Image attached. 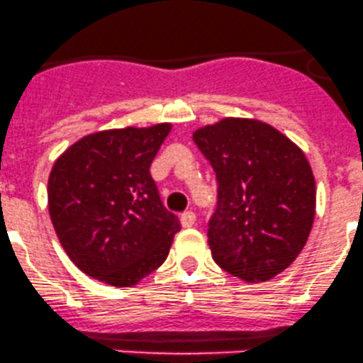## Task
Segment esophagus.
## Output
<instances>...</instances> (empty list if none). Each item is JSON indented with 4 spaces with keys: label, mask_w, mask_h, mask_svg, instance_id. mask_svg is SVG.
I'll use <instances>...</instances> for the list:
<instances>
[{
    "label": "esophagus",
    "mask_w": 363,
    "mask_h": 363,
    "mask_svg": "<svg viewBox=\"0 0 363 363\" xmlns=\"http://www.w3.org/2000/svg\"><path fill=\"white\" fill-rule=\"evenodd\" d=\"M180 221H182V225H183V227H185V228L194 227V225H196V221H197L196 213H192V211H185V213H182Z\"/></svg>",
    "instance_id": "esophagus-1"
}]
</instances>
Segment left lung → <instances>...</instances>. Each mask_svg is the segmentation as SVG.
Segmentation results:
<instances>
[{
  "label": "left lung",
  "mask_w": 363,
  "mask_h": 363,
  "mask_svg": "<svg viewBox=\"0 0 363 363\" xmlns=\"http://www.w3.org/2000/svg\"><path fill=\"white\" fill-rule=\"evenodd\" d=\"M213 166L218 202L208 242L220 268L247 282L279 275L305 247L315 180L305 154L275 128L223 119L194 133Z\"/></svg>",
  "instance_id": "8db88e82"
}]
</instances>
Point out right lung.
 Returning <instances> with one entry per match:
<instances>
[{
  "label": "right lung",
  "mask_w": 363,
  "mask_h": 363,
  "mask_svg": "<svg viewBox=\"0 0 363 363\" xmlns=\"http://www.w3.org/2000/svg\"><path fill=\"white\" fill-rule=\"evenodd\" d=\"M171 124L84 136L57 159L48 208L62 247L81 272L130 287L157 270L182 228L150 177Z\"/></svg>",
  "instance_id": "right-lung-1"
}]
</instances>
